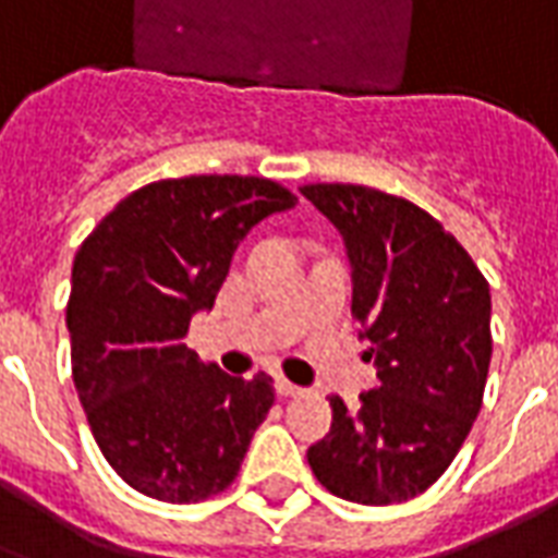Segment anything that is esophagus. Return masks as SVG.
<instances>
[{"instance_id": "obj_1", "label": "esophagus", "mask_w": 558, "mask_h": 558, "mask_svg": "<svg viewBox=\"0 0 558 558\" xmlns=\"http://www.w3.org/2000/svg\"><path fill=\"white\" fill-rule=\"evenodd\" d=\"M275 388H278L280 398H299V395H302V388L292 386L290 379H283V376H278V379H275Z\"/></svg>"}]
</instances>
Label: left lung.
Here are the masks:
<instances>
[{
	"mask_svg": "<svg viewBox=\"0 0 558 558\" xmlns=\"http://www.w3.org/2000/svg\"><path fill=\"white\" fill-rule=\"evenodd\" d=\"M343 235L352 316L379 386L307 448L316 481L362 505L407 502L439 481L466 442L490 371V283L442 223L364 184H302Z\"/></svg>",
	"mask_w": 558,
	"mask_h": 558,
	"instance_id": "8db88e82",
	"label": "left lung"
}]
</instances>
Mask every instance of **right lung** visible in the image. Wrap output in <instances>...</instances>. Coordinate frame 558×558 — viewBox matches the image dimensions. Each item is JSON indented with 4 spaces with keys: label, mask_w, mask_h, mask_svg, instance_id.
<instances>
[{
    "label": "right lung",
    "mask_w": 558,
    "mask_h": 558,
    "mask_svg": "<svg viewBox=\"0 0 558 558\" xmlns=\"http://www.w3.org/2000/svg\"><path fill=\"white\" fill-rule=\"evenodd\" d=\"M299 203L259 175H184L143 184L86 235L74 256L71 374L92 436L134 490L203 502L230 487L271 376H230L187 350L251 227Z\"/></svg>",
    "instance_id": "1"
}]
</instances>
